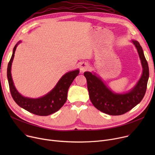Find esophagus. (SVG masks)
I'll return each mask as SVG.
<instances>
[{"label": "esophagus", "instance_id": "obj_1", "mask_svg": "<svg viewBox=\"0 0 155 155\" xmlns=\"http://www.w3.org/2000/svg\"><path fill=\"white\" fill-rule=\"evenodd\" d=\"M88 68V65L85 63H82L80 65V69L81 72H84Z\"/></svg>", "mask_w": 155, "mask_h": 155}]
</instances>
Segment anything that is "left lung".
<instances>
[{"label":"left lung","instance_id":"8db88e82","mask_svg":"<svg viewBox=\"0 0 155 155\" xmlns=\"http://www.w3.org/2000/svg\"><path fill=\"white\" fill-rule=\"evenodd\" d=\"M141 60L143 73L136 85L129 92L116 94L109 89L99 77L90 71L84 72L90 99L95 107L111 116L124 114L139 104L145 95L149 78V67L139 42L132 40Z\"/></svg>","mask_w":155,"mask_h":155}]
</instances>
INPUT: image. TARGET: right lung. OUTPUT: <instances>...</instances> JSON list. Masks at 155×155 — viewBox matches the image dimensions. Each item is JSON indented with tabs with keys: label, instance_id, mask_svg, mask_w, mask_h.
I'll use <instances>...</instances> for the list:
<instances>
[{
	"label": "right lung",
	"instance_id": "right-lung-1",
	"mask_svg": "<svg viewBox=\"0 0 155 155\" xmlns=\"http://www.w3.org/2000/svg\"><path fill=\"white\" fill-rule=\"evenodd\" d=\"M20 43L21 41H19L15 45L7 67V75L11 95L15 103L27 111L41 116L50 115L58 111L66 102L68 88L73 80L78 75L79 70L65 73L50 92L40 98L31 99L23 97L16 90L11 76V66L15 51Z\"/></svg>",
	"mask_w": 155,
	"mask_h": 155
}]
</instances>
